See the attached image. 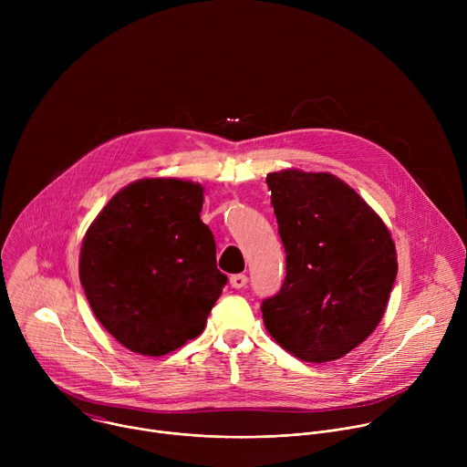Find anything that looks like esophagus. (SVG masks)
I'll return each instance as SVG.
<instances>
[{
  "label": "esophagus",
  "mask_w": 467,
  "mask_h": 467,
  "mask_svg": "<svg viewBox=\"0 0 467 467\" xmlns=\"http://www.w3.org/2000/svg\"><path fill=\"white\" fill-rule=\"evenodd\" d=\"M229 283H231V286H233V288L240 290V288H244V286L247 285V275H244V274H236V275H233V277L229 279Z\"/></svg>",
  "instance_id": "34e87169"
}]
</instances>
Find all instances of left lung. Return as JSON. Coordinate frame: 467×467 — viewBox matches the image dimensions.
Listing matches in <instances>:
<instances>
[{
    "instance_id": "8db88e82",
    "label": "left lung",
    "mask_w": 467,
    "mask_h": 467,
    "mask_svg": "<svg viewBox=\"0 0 467 467\" xmlns=\"http://www.w3.org/2000/svg\"><path fill=\"white\" fill-rule=\"evenodd\" d=\"M286 251L281 290L260 305L270 335L305 362L337 360L384 316L395 245L382 220L330 173L285 170L265 177Z\"/></svg>"
}]
</instances>
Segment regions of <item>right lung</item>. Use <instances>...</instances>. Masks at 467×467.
Here are the masks:
<instances>
[{
	"mask_svg": "<svg viewBox=\"0 0 467 467\" xmlns=\"http://www.w3.org/2000/svg\"><path fill=\"white\" fill-rule=\"evenodd\" d=\"M202 207L199 184L142 179L90 225L79 279L99 323L127 349L162 357L202 335L227 285Z\"/></svg>",
	"mask_w": 467,
	"mask_h": 467,
	"instance_id": "add662e5",
	"label": "right lung"
}]
</instances>
